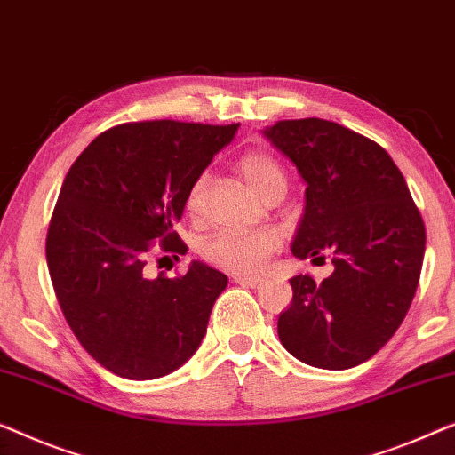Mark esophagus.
Listing matches in <instances>:
<instances>
[{
  "mask_svg": "<svg viewBox=\"0 0 455 455\" xmlns=\"http://www.w3.org/2000/svg\"><path fill=\"white\" fill-rule=\"evenodd\" d=\"M234 281L238 283V285H246V287H254V289L260 287L262 283H265L260 276H242V275H235Z\"/></svg>",
  "mask_w": 455,
  "mask_h": 455,
  "instance_id": "1",
  "label": "esophagus"
}]
</instances>
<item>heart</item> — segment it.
Listing matches in <instances>:
<instances>
[{
  "label": "heart",
  "mask_w": 455,
  "mask_h": 455,
  "mask_svg": "<svg viewBox=\"0 0 455 455\" xmlns=\"http://www.w3.org/2000/svg\"><path fill=\"white\" fill-rule=\"evenodd\" d=\"M240 174L256 196L262 201L275 188H285V172L273 156L252 151L240 160ZM205 176H199L187 195V212L199 215L203 209V193H205ZM281 246V238L275 229H259V232H223L213 235L205 243L203 254L213 267L228 273L250 275L260 271L268 256Z\"/></svg>",
  "instance_id": "b5f03b06"
}]
</instances>
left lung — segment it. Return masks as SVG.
<instances>
[{
    "label": "left lung",
    "instance_id": "left-lung-1",
    "mask_svg": "<svg viewBox=\"0 0 455 455\" xmlns=\"http://www.w3.org/2000/svg\"><path fill=\"white\" fill-rule=\"evenodd\" d=\"M262 135L306 182L293 256L331 254L334 267L322 283L289 279L281 345L312 367L348 370L403 324L423 267L425 223L403 172L367 137L324 118L279 121Z\"/></svg>",
    "mask_w": 455,
    "mask_h": 455
}]
</instances>
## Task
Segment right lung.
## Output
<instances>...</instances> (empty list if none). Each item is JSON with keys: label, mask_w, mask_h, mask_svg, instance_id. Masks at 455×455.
<instances>
[{"label": "right lung", "mask_w": 455, "mask_h": 455, "mask_svg": "<svg viewBox=\"0 0 455 455\" xmlns=\"http://www.w3.org/2000/svg\"><path fill=\"white\" fill-rule=\"evenodd\" d=\"M240 124L148 121L104 131L65 176L47 234L59 306L82 347L127 379H156L193 357L228 276L190 262L187 275L148 279L154 240L172 232L187 195Z\"/></svg>", "instance_id": "obj_1"}]
</instances>
